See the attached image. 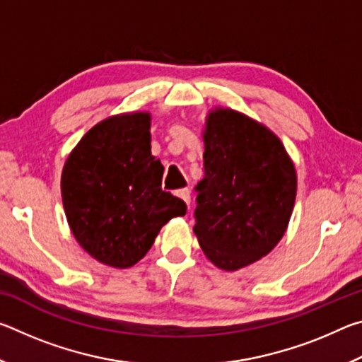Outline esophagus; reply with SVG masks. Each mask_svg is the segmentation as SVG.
I'll use <instances>...</instances> for the list:
<instances>
[{
    "label": "esophagus",
    "instance_id": "1",
    "mask_svg": "<svg viewBox=\"0 0 362 362\" xmlns=\"http://www.w3.org/2000/svg\"><path fill=\"white\" fill-rule=\"evenodd\" d=\"M175 194L179 196L180 199H183L187 203V206L189 204V189L188 188H180V189H177L175 192Z\"/></svg>",
    "mask_w": 362,
    "mask_h": 362
}]
</instances>
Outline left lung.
<instances>
[{"mask_svg": "<svg viewBox=\"0 0 362 362\" xmlns=\"http://www.w3.org/2000/svg\"><path fill=\"white\" fill-rule=\"evenodd\" d=\"M203 140L193 231L214 265L236 272L284 236L297 194L296 166L276 134L231 108L207 113Z\"/></svg>", "mask_w": 362, "mask_h": 362, "instance_id": "left-lung-1", "label": "left lung"}]
</instances>
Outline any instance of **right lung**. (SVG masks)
Returning a JSON list of instances; mask_svg holds the SVG:
<instances>
[{"label":"right lung","instance_id":"right-lung-1","mask_svg":"<svg viewBox=\"0 0 362 362\" xmlns=\"http://www.w3.org/2000/svg\"><path fill=\"white\" fill-rule=\"evenodd\" d=\"M151 115L108 116L84 134L60 179L70 230L86 252L113 268L142 260L159 230L187 214L161 189L164 168L151 155Z\"/></svg>","mask_w":362,"mask_h":362}]
</instances>
